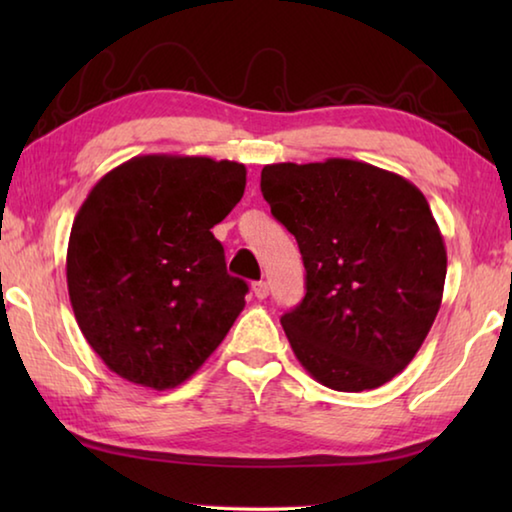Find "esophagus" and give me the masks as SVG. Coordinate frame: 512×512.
I'll list each match as a JSON object with an SVG mask.
<instances>
[{
	"label": "esophagus",
	"instance_id": "obj_1",
	"mask_svg": "<svg viewBox=\"0 0 512 512\" xmlns=\"http://www.w3.org/2000/svg\"><path fill=\"white\" fill-rule=\"evenodd\" d=\"M253 293H255V298L264 300L268 296V284L266 282H255L253 284Z\"/></svg>",
	"mask_w": 512,
	"mask_h": 512
}]
</instances>
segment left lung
Returning a JSON list of instances; mask_svg holds the SVG:
<instances>
[{
    "mask_svg": "<svg viewBox=\"0 0 512 512\" xmlns=\"http://www.w3.org/2000/svg\"><path fill=\"white\" fill-rule=\"evenodd\" d=\"M262 194L298 241L305 298L280 323L311 377L343 393L409 366L443 302L447 250L427 198L366 162L266 164Z\"/></svg>",
    "mask_w": 512,
    "mask_h": 512,
    "instance_id": "left-lung-1",
    "label": "left lung"
}]
</instances>
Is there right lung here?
Wrapping results in <instances>:
<instances>
[{
    "label": "right lung",
    "mask_w": 512,
    "mask_h": 512,
    "mask_svg": "<svg viewBox=\"0 0 512 512\" xmlns=\"http://www.w3.org/2000/svg\"><path fill=\"white\" fill-rule=\"evenodd\" d=\"M246 189V167L203 155H137L76 214L67 289L85 341L121 379L183 384L246 305L212 228Z\"/></svg>",
    "instance_id": "1"
}]
</instances>
